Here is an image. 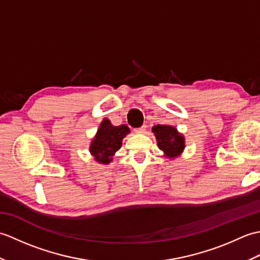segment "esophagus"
Masks as SVG:
<instances>
[{"instance_id": "esophagus-1", "label": "esophagus", "mask_w": 260, "mask_h": 260, "mask_svg": "<svg viewBox=\"0 0 260 260\" xmlns=\"http://www.w3.org/2000/svg\"><path fill=\"white\" fill-rule=\"evenodd\" d=\"M145 131H146V126H145V125H143V126L139 127V128H135V132H136V133H140V134L144 133Z\"/></svg>"}]
</instances>
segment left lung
I'll return each instance as SVG.
<instances>
[{"label": "left lung", "instance_id": "left-lung-1", "mask_svg": "<svg viewBox=\"0 0 260 260\" xmlns=\"http://www.w3.org/2000/svg\"><path fill=\"white\" fill-rule=\"evenodd\" d=\"M152 131L156 136L159 150H162L167 156L175 157L183 151L184 137L178 133L173 126L156 125Z\"/></svg>", "mask_w": 260, "mask_h": 260}]
</instances>
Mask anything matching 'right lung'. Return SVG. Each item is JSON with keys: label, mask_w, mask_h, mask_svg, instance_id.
Segmentation results:
<instances>
[{"label": "right lung", "mask_w": 260, "mask_h": 260, "mask_svg": "<svg viewBox=\"0 0 260 260\" xmlns=\"http://www.w3.org/2000/svg\"><path fill=\"white\" fill-rule=\"evenodd\" d=\"M129 133V128L126 125L113 126L108 119H104L97 132L95 140L91 142L90 153L95 159L103 164L112 161L113 154L118 151L121 146L126 134Z\"/></svg>", "instance_id": "1"}]
</instances>
